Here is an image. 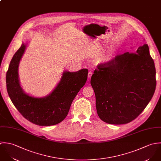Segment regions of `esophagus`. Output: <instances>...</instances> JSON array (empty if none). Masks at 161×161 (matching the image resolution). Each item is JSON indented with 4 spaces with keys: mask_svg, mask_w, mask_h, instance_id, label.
<instances>
[{
    "mask_svg": "<svg viewBox=\"0 0 161 161\" xmlns=\"http://www.w3.org/2000/svg\"><path fill=\"white\" fill-rule=\"evenodd\" d=\"M92 75H93L92 71H89V72H88V79H89V80L92 78Z\"/></svg>",
    "mask_w": 161,
    "mask_h": 161,
    "instance_id": "1",
    "label": "esophagus"
}]
</instances>
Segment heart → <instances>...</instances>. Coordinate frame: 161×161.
<instances>
[{
	"label": "heart",
	"instance_id": "b5f03b06",
	"mask_svg": "<svg viewBox=\"0 0 161 161\" xmlns=\"http://www.w3.org/2000/svg\"><path fill=\"white\" fill-rule=\"evenodd\" d=\"M111 55H108V56L104 57L102 60H103V61H104V62H107V61H109V60H111Z\"/></svg>",
	"mask_w": 161,
	"mask_h": 161
}]
</instances>
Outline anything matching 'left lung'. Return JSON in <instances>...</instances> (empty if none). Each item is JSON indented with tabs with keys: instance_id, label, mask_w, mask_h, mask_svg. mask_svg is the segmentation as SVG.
Masks as SVG:
<instances>
[{
	"instance_id": "left-lung-1",
	"label": "left lung",
	"mask_w": 161,
	"mask_h": 161,
	"mask_svg": "<svg viewBox=\"0 0 161 161\" xmlns=\"http://www.w3.org/2000/svg\"><path fill=\"white\" fill-rule=\"evenodd\" d=\"M99 118L111 125L135 119L154 95L156 68L147 44L99 64L91 78Z\"/></svg>"
}]
</instances>
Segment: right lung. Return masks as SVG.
<instances>
[{
  "label": "right lung",
  "instance_id": "1",
  "mask_svg": "<svg viewBox=\"0 0 161 161\" xmlns=\"http://www.w3.org/2000/svg\"><path fill=\"white\" fill-rule=\"evenodd\" d=\"M22 43L14 54L6 75L7 90L12 103L28 121L42 126L55 125L66 117L71 103L85 85L88 70L83 68L76 72L64 71L53 91L43 97H31L22 90L19 79V65L25 52Z\"/></svg>",
  "mask_w": 161,
  "mask_h": 161
}]
</instances>
